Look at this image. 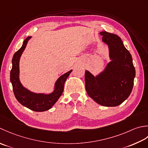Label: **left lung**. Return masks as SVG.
Listing matches in <instances>:
<instances>
[{"label": "left lung", "instance_id": "1", "mask_svg": "<svg viewBox=\"0 0 148 148\" xmlns=\"http://www.w3.org/2000/svg\"><path fill=\"white\" fill-rule=\"evenodd\" d=\"M107 44L111 61L101 73L94 76L85 72L87 95L105 107H116L128 98L134 86L135 70L132 57L118 36L106 31L99 33Z\"/></svg>", "mask_w": 148, "mask_h": 148}]
</instances>
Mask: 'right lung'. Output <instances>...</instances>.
Masks as SVG:
<instances>
[{
  "label": "right lung",
  "mask_w": 148,
  "mask_h": 148,
  "mask_svg": "<svg viewBox=\"0 0 148 148\" xmlns=\"http://www.w3.org/2000/svg\"><path fill=\"white\" fill-rule=\"evenodd\" d=\"M31 38V36L27 38L23 41L22 47L14 54L12 59L10 80L13 86L15 97L20 103L36 112H43L52 108L61 96L64 90L65 81L71 73L72 70L62 75L56 80L53 91L49 94L33 92L23 87L20 82L19 78V62L21 56L25 50L29 40Z\"/></svg>",
  "instance_id": "add662e5"
}]
</instances>
